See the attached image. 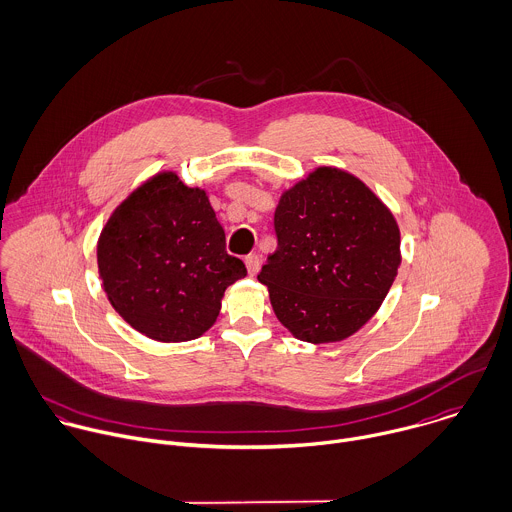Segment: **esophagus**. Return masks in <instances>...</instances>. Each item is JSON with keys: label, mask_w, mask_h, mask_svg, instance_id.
Returning a JSON list of instances; mask_svg holds the SVG:
<instances>
[{"label": "esophagus", "mask_w": 512, "mask_h": 512, "mask_svg": "<svg viewBox=\"0 0 512 512\" xmlns=\"http://www.w3.org/2000/svg\"><path fill=\"white\" fill-rule=\"evenodd\" d=\"M245 267L249 271V275H255L259 269H261V257L257 253H249L245 257Z\"/></svg>", "instance_id": "esophagus-1"}]
</instances>
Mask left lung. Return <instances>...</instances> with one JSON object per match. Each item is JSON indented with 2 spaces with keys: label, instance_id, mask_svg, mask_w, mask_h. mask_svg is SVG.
I'll list each match as a JSON object with an SVG mask.
<instances>
[{
  "label": "left lung",
  "instance_id": "8db88e82",
  "mask_svg": "<svg viewBox=\"0 0 512 512\" xmlns=\"http://www.w3.org/2000/svg\"><path fill=\"white\" fill-rule=\"evenodd\" d=\"M275 233L257 279L295 339L343 341L379 311L401 265V233L359 177L317 167L281 195Z\"/></svg>",
  "mask_w": 512,
  "mask_h": 512
}]
</instances>
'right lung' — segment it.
Returning <instances> with one entry per match:
<instances>
[{
	"instance_id": "obj_1",
	"label": "right lung",
	"mask_w": 512,
	"mask_h": 512,
	"mask_svg": "<svg viewBox=\"0 0 512 512\" xmlns=\"http://www.w3.org/2000/svg\"><path fill=\"white\" fill-rule=\"evenodd\" d=\"M97 267L111 307L161 343L201 337L225 289L247 275L225 251V231L207 193L163 171L137 187L107 219Z\"/></svg>"
}]
</instances>
